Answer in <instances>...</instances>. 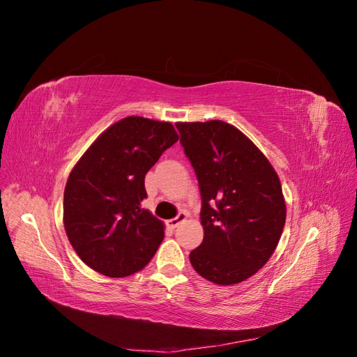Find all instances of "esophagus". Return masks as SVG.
<instances>
[{
  "mask_svg": "<svg viewBox=\"0 0 357 357\" xmlns=\"http://www.w3.org/2000/svg\"><path fill=\"white\" fill-rule=\"evenodd\" d=\"M188 219V214L186 213H178V215L177 218H174V219H169V220H167V225L169 226V228H177V226L180 225V223H183Z\"/></svg>",
  "mask_w": 357,
  "mask_h": 357,
  "instance_id": "34e87169",
  "label": "esophagus"
}]
</instances>
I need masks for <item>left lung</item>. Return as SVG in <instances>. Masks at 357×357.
<instances>
[{"instance_id":"obj_1","label":"left lung","mask_w":357,"mask_h":357,"mask_svg":"<svg viewBox=\"0 0 357 357\" xmlns=\"http://www.w3.org/2000/svg\"><path fill=\"white\" fill-rule=\"evenodd\" d=\"M177 129L202 199L204 240L190 252V264L214 284L245 282L269 261L282 236V183L266 156L235 126L207 121L178 122Z\"/></svg>"}]
</instances>
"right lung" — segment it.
I'll return each mask as SVG.
<instances>
[{"label":"right lung","mask_w":357,"mask_h":357,"mask_svg":"<svg viewBox=\"0 0 357 357\" xmlns=\"http://www.w3.org/2000/svg\"><path fill=\"white\" fill-rule=\"evenodd\" d=\"M178 139L171 122L128 116L95 139L63 190V228L82 261L107 277L132 275L150 262L165 226L142 208L144 177Z\"/></svg>","instance_id":"add662e5"}]
</instances>
